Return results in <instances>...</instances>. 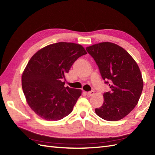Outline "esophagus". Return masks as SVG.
Segmentation results:
<instances>
[{
    "mask_svg": "<svg viewBox=\"0 0 155 155\" xmlns=\"http://www.w3.org/2000/svg\"><path fill=\"white\" fill-rule=\"evenodd\" d=\"M87 95H88V96H93V95L94 94V91H90V92H86Z\"/></svg>",
    "mask_w": 155,
    "mask_h": 155,
    "instance_id": "34e87169",
    "label": "esophagus"
}]
</instances>
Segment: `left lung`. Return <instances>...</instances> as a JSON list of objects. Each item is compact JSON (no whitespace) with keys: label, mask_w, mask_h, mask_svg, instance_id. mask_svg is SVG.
<instances>
[{"label":"left lung","mask_w":155,"mask_h":155,"mask_svg":"<svg viewBox=\"0 0 155 155\" xmlns=\"http://www.w3.org/2000/svg\"><path fill=\"white\" fill-rule=\"evenodd\" d=\"M86 50L111 89L104 94V104L95 112L105 120H121L135 108L141 95L143 81L138 65L128 51L114 43L100 42L86 47Z\"/></svg>","instance_id":"left-lung-1"}]
</instances>
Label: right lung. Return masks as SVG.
<instances>
[{
  "mask_svg": "<svg viewBox=\"0 0 155 155\" xmlns=\"http://www.w3.org/2000/svg\"><path fill=\"white\" fill-rule=\"evenodd\" d=\"M87 52L78 44L60 42L37 51L29 61L21 77L26 101L46 120H61L72 112L82 90L65 87V73L77 59Z\"/></svg>",
  "mask_w": 155,
  "mask_h": 155,
  "instance_id": "add662e5",
  "label": "right lung"
}]
</instances>
